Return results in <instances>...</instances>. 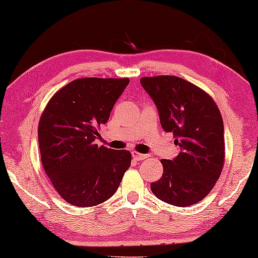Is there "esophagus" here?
I'll return each instance as SVG.
<instances>
[{
  "label": "esophagus",
  "instance_id": "34e87169",
  "mask_svg": "<svg viewBox=\"0 0 258 258\" xmlns=\"http://www.w3.org/2000/svg\"><path fill=\"white\" fill-rule=\"evenodd\" d=\"M132 155H133V157H134V160H136V161H141V160H144V158H147L148 157V155H144V154H141V153H139V151H132Z\"/></svg>",
  "mask_w": 258,
  "mask_h": 258
}]
</instances>
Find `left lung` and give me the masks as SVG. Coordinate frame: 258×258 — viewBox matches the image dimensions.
Listing matches in <instances>:
<instances>
[{"label":"left lung","instance_id":"1","mask_svg":"<svg viewBox=\"0 0 258 258\" xmlns=\"http://www.w3.org/2000/svg\"><path fill=\"white\" fill-rule=\"evenodd\" d=\"M158 109L162 128L174 133L179 154L162 160L163 175L150 184L157 199L176 207L199 203L216 184L224 165V126L213 97L177 76L142 77Z\"/></svg>","mask_w":258,"mask_h":258}]
</instances>
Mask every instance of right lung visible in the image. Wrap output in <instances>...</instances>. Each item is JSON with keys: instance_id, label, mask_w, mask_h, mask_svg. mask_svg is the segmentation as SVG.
Here are the masks:
<instances>
[{"instance_id": "right-lung-1", "label": "right lung", "mask_w": 258, "mask_h": 258, "mask_svg": "<svg viewBox=\"0 0 258 258\" xmlns=\"http://www.w3.org/2000/svg\"><path fill=\"white\" fill-rule=\"evenodd\" d=\"M129 79H77L45 105L38 123L41 161L52 186L76 207H94L116 192L132 163L128 150L95 143Z\"/></svg>"}]
</instances>
